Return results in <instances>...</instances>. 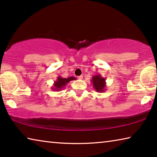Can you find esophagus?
I'll return each mask as SVG.
<instances>
[{
    "label": "esophagus",
    "mask_w": 157,
    "mask_h": 157,
    "mask_svg": "<svg viewBox=\"0 0 157 157\" xmlns=\"http://www.w3.org/2000/svg\"><path fill=\"white\" fill-rule=\"evenodd\" d=\"M78 78L79 79H83V75H80V76H78Z\"/></svg>",
    "instance_id": "1"
}]
</instances>
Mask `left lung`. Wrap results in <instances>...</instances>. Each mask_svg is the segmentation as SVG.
I'll use <instances>...</instances> for the list:
<instances>
[{"label":"left lung","mask_w":157,"mask_h":157,"mask_svg":"<svg viewBox=\"0 0 157 157\" xmlns=\"http://www.w3.org/2000/svg\"><path fill=\"white\" fill-rule=\"evenodd\" d=\"M106 79L100 74L92 77L91 82L95 91L98 93L104 92L106 90Z\"/></svg>","instance_id":"left-lung-1"}]
</instances>
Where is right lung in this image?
<instances>
[{"label":"right lung","instance_id":"add662e5","mask_svg":"<svg viewBox=\"0 0 157 157\" xmlns=\"http://www.w3.org/2000/svg\"><path fill=\"white\" fill-rule=\"evenodd\" d=\"M76 78L75 77H70L68 78H63L61 76H58L56 81H55L54 84H53V86H52V90L55 91H59L63 88H64V86L68 84L69 82L72 80H75Z\"/></svg>","mask_w":157,"mask_h":157}]
</instances>
